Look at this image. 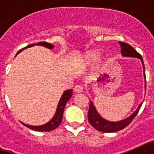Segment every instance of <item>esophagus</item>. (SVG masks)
I'll return each instance as SVG.
<instances>
[{"instance_id":"obj_1","label":"esophagus","mask_w":154,"mask_h":154,"mask_svg":"<svg viewBox=\"0 0 154 154\" xmlns=\"http://www.w3.org/2000/svg\"><path fill=\"white\" fill-rule=\"evenodd\" d=\"M74 90L76 92H83V88H82V86L81 85H77L75 86Z\"/></svg>"}]
</instances>
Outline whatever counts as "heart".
I'll return each mask as SVG.
<instances>
[{
    "instance_id": "1",
    "label": "heart",
    "mask_w": 154,
    "mask_h": 154,
    "mask_svg": "<svg viewBox=\"0 0 154 154\" xmlns=\"http://www.w3.org/2000/svg\"><path fill=\"white\" fill-rule=\"evenodd\" d=\"M99 55V52L97 51H89L86 55V59L89 61V62H93V61L97 59Z\"/></svg>"
}]
</instances>
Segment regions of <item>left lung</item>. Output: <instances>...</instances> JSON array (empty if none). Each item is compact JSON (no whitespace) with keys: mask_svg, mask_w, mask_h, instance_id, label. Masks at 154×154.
I'll return each mask as SVG.
<instances>
[{"mask_svg":"<svg viewBox=\"0 0 154 154\" xmlns=\"http://www.w3.org/2000/svg\"><path fill=\"white\" fill-rule=\"evenodd\" d=\"M119 43L121 46L122 55L125 57H134V58H140L141 62H142L143 65V69H145L143 60V58L140 54L137 52L131 45H130L127 43L122 42H119ZM145 79H146V75H145ZM141 106H142V103L139 106L138 109L136 110L135 112H133L130 116L126 118V119L119 121V122H110V121H107L104 119L99 115L96 108L94 106V105L90 101L89 112H88V120H89V123L96 130H99L100 132H103V133H112V132L119 131V130H123L125 127L130 125V123H131L133 119L135 118V116L138 113Z\"/></svg>","mask_w":154,"mask_h":154,"instance_id":"obj_1","label":"left lung"}]
</instances>
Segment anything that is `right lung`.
<instances>
[{
	"label": "right lung",
	"instance_id": "add662e5",
	"mask_svg": "<svg viewBox=\"0 0 154 154\" xmlns=\"http://www.w3.org/2000/svg\"><path fill=\"white\" fill-rule=\"evenodd\" d=\"M37 45H42L45 46V47L48 48H49V49H52L54 48V46L52 45L50 43H48V42H38V44H31L28 45L27 47H24V48L22 49L19 50L17 54H18L19 52H21L23 49H25L27 48L31 47V46H34ZM72 96V89H69V90H66L62 95V98H61L60 101L58 103V107H57V110L56 112H55V116H54V117L51 119V120L47 123L46 124L42 125V126H30V125H27L24 124V123H22L24 126H27L28 128L31 129V130H36V131H41V132H48V131H51V130H54L55 129H56L59 124L62 123V116H63V112H64V109H65V105L66 103H68V101L69 100L71 97Z\"/></svg>",
	"mask_w": 154,
	"mask_h": 154
}]
</instances>
